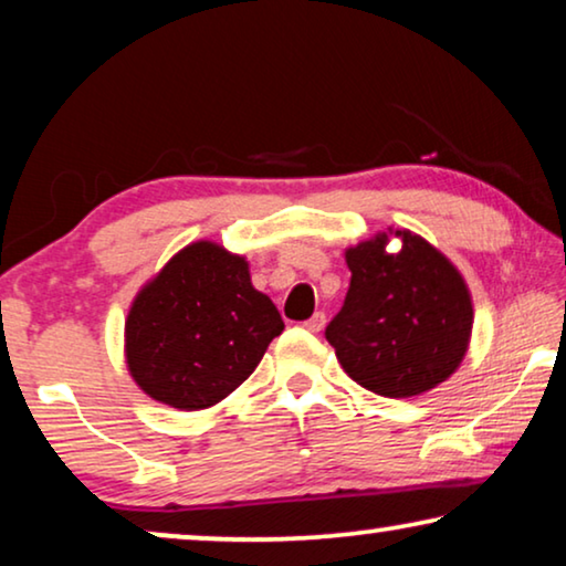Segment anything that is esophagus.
<instances>
[{"label":"esophagus","instance_id":"34e87169","mask_svg":"<svg viewBox=\"0 0 566 566\" xmlns=\"http://www.w3.org/2000/svg\"><path fill=\"white\" fill-rule=\"evenodd\" d=\"M324 322H327V316H324L322 312H316V314L312 316V319H306V322H304V327H306L308 332H322Z\"/></svg>","mask_w":566,"mask_h":566}]
</instances>
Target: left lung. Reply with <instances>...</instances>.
Wrapping results in <instances>:
<instances>
[{
    "label": "left lung",
    "instance_id": "left-lung-1",
    "mask_svg": "<svg viewBox=\"0 0 566 566\" xmlns=\"http://www.w3.org/2000/svg\"><path fill=\"white\" fill-rule=\"evenodd\" d=\"M401 250L378 234L345 252L350 289L324 337L363 389L405 399L443 384L469 347L474 308L451 262L412 231Z\"/></svg>",
    "mask_w": 566,
    "mask_h": 566
}]
</instances>
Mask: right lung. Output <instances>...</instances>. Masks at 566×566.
I'll use <instances>...</instances> for the list:
<instances>
[{
  "label": "right lung",
  "mask_w": 566,
  "mask_h": 566,
  "mask_svg": "<svg viewBox=\"0 0 566 566\" xmlns=\"http://www.w3.org/2000/svg\"><path fill=\"white\" fill-rule=\"evenodd\" d=\"M281 332V314L252 289L244 258L196 242L136 296L126 360L151 399L192 412L247 381Z\"/></svg>",
  "instance_id": "add662e5"
}]
</instances>
